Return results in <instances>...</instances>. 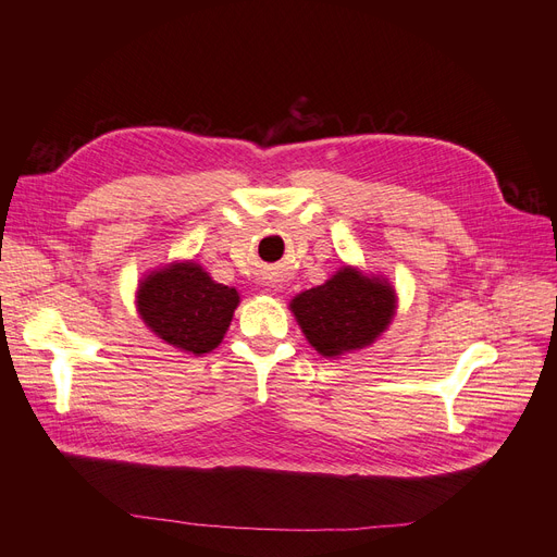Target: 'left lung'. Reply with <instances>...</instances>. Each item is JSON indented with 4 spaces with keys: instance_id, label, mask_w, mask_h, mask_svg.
Returning <instances> with one entry per match:
<instances>
[{
    "instance_id": "left-lung-1",
    "label": "left lung",
    "mask_w": 557,
    "mask_h": 557,
    "mask_svg": "<svg viewBox=\"0 0 557 557\" xmlns=\"http://www.w3.org/2000/svg\"><path fill=\"white\" fill-rule=\"evenodd\" d=\"M397 309L395 288L385 278L342 267L330 281L299 293L290 311L307 342L325 358L374 344Z\"/></svg>"
}]
</instances>
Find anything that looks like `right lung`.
I'll return each mask as SVG.
<instances>
[{
    "label": "right lung",
    "mask_w": 557,
    "mask_h": 557,
    "mask_svg": "<svg viewBox=\"0 0 557 557\" xmlns=\"http://www.w3.org/2000/svg\"><path fill=\"white\" fill-rule=\"evenodd\" d=\"M237 307V288L215 283L195 262H172L156 269L137 290V311L146 327L193 356L218 348Z\"/></svg>",
    "instance_id": "obj_1"
}]
</instances>
